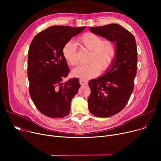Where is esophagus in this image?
I'll return each instance as SVG.
<instances>
[{
    "label": "esophagus",
    "instance_id": "1",
    "mask_svg": "<svg viewBox=\"0 0 161 161\" xmlns=\"http://www.w3.org/2000/svg\"><path fill=\"white\" fill-rule=\"evenodd\" d=\"M80 83L81 84V86H83V85H87V81H86V80H83V79H80Z\"/></svg>",
    "mask_w": 161,
    "mask_h": 161
}]
</instances>
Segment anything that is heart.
Masks as SVG:
<instances>
[{
	"label": "heart",
	"instance_id": "b5f03b06",
	"mask_svg": "<svg viewBox=\"0 0 161 161\" xmlns=\"http://www.w3.org/2000/svg\"><path fill=\"white\" fill-rule=\"evenodd\" d=\"M79 43L91 51L89 56V64L79 66L72 70L75 77L83 80L93 78L100 71H106L114 63L117 53L115 42L110 39L103 38L92 32H86L78 38ZM63 54L67 63L75 66L78 64L77 48L72 41L64 44Z\"/></svg>",
	"mask_w": 161,
	"mask_h": 161
}]
</instances>
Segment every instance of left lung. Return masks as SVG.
I'll list each match as a JSON object with an SVG mask.
<instances>
[{
	"instance_id": "8db88e82",
	"label": "left lung",
	"mask_w": 161,
	"mask_h": 161,
	"mask_svg": "<svg viewBox=\"0 0 161 161\" xmlns=\"http://www.w3.org/2000/svg\"><path fill=\"white\" fill-rule=\"evenodd\" d=\"M89 29L95 35L112 40L117 47V57L109 69L89 82L90 112L98 117H111L125 108L133 91L138 61L136 40L131 32L118 24Z\"/></svg>"
}]
</instances>
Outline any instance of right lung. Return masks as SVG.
I'll list each match as a JSON object with an SVG mask.
<instances>
[{"label":"right lung","mask_w":161,"mask_h":161,"mask_svg":"<svg viewBox=\"0 0 161 161\" xmlns=\"http://www.w3.org/2000/svg\"><path fill=\"white\" fill-rule=\"evenodd\" d=\"M86 29L52 26L38 33L28 52L29 94L38 110L49 117L61 118L70 111L72 99L80 84L78 78L63 83L70 72L63 54L64 44Z\"/></svg>","instance_id":"add662e5"}]
</instances>
